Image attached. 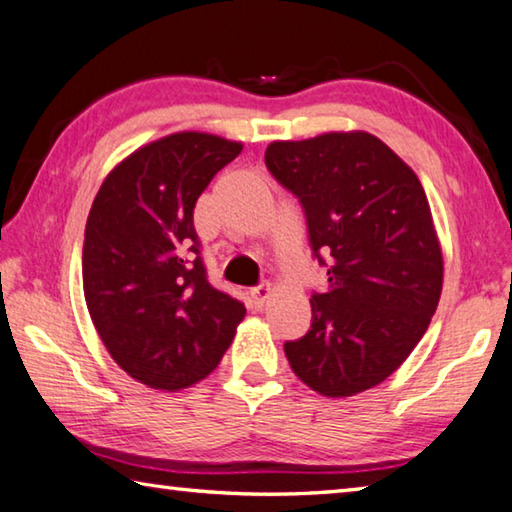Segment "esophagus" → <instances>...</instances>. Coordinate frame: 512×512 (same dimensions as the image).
Listing matches in <instances>:
<instances>
[{
  "label": "esophagus",
  "instance_id": "34e87169",
  "mask_svg": "<svg viewBox=\"0 0 512 512\" xmlns=\"http://www.w3.org/2000/svg\"><path fill=\"white\" fill-rule=\"evenodd\" d=\"M268 296H271V287H268V284H259V287L250 291V305L255 309H262L266 305Z\"/></svg>",
  "mask_w": 512,
  "mask_h": 512
}]
</instances>
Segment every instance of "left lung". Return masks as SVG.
<instances>
[{
    "instance_id": "8db88e82",
    "label": "left lung",
    "mask_w": 512,
    "mask_h": 512,
    "mask_svg": "<svg viewBox=\"0 0 512 512\" xmlns=\"http://www.w3.org/2000/svg\"><path fill=\"white\" fill-rule=\"evenodd\" d=\"M264 160L300 201L327 266L309 332L284 343L291 368L325 397L368 391L413 352L443 291L427 194L400 155L363 131L273 142Z\"/></svg>"
}]
</instances>
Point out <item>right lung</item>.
<instances>
[{
    "label": "right lung",
    "instance_id": "1",
    "mask_svg": "<svg viewBox=\"0 0 512 512\" xmlns=\"http://www.w3.org/2000/svg\"><path fill=\"white\" fill-rule=\"evenodd\" d=\"M210 133H173L121 160L85 225L83 293L110 357L155 391L219 366L246 307L207 282L194 207L241 153Z\"/></svg>",
    "mask_w": 512,
    "mask_h": 512
}]
</instances>
